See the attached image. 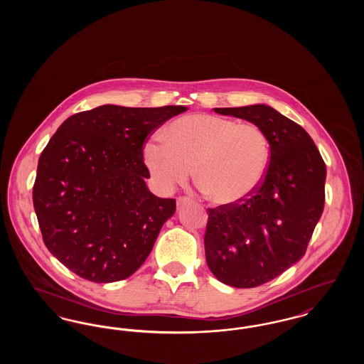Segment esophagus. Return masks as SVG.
<instances>
[{
	"mask_svg": "<svg viewBox=\"0 0 364 364\" xmlns=\"http://www.w3.org/2000/svg\"><path fill=\"white\" fill-rule=\"evenodd\" d=\"M187 203H190V199H188V198H186V196H184V198H178V199H177V208H178L186 206Z\"/></svg>",
	"mask_w": 364,
	"mask_h": 364,
	"instance_id": "obj_1",
	"label": "esophagus"
}]
</instances>
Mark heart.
I'll return each instance as SVG.
<instances>
[{"label":"heart","mask_w":364,"mask_h":364,"mask_svg":"<svg viewBox=\"0 0 364 364\" xmlns=\"http://www.w3.org/2000/svg\"><path fill=\"white\" fill-rule=\"evenodd\" d=\"M143 158L156 187L171 192L195 178L218 205H237L259 190L270 164V143L252 122L215 114L174 120L161 140L144 144Z\"/></svg>","instance_id":"heart-1"}]
</instances>
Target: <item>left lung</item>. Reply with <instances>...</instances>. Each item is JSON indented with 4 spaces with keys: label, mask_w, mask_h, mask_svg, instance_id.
Instances as JSON below:
<instances>
[{
    "label": "left lung",
    "mask_w": 364,
    "mask_h": 364,
    "mask_svg": "<svg viewBox=\"0 0 364 364\" xmlns=\"http://www.w3.org/2000/svg\"><path fill=\"white\" fill-rule=\"evenodd\" d=\"M260 127L270 143L266 177L251 198L208 208L205 254L226 285L254 288L306 254L325 203L326 165L311 136L269 105L215 107Z\"/></svg>",
    "instance_id": "left-lung-1"
}]
</instances>
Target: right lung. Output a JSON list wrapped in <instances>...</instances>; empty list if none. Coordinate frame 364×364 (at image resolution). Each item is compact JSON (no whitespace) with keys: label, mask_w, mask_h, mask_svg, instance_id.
I'll return each instance as SVG.
<instances>
[{"label":"right lung","mask_w":364,"mask_h":364,"mask_svg":"<svg viewBox=\"0 0 364 364\" xmlns=\"http://www.w3.org/2000/svg\"><path fill=\"white\" fill-rule=\"evenodd\" d=\"M186 106L104 105L60 125L38 161L35 213L48 250L92 282L132 276L150 255L174 199L150 192L147 136Z\"/></svg>","instance_id":"add662e5"}]
</instances>
